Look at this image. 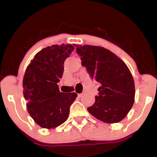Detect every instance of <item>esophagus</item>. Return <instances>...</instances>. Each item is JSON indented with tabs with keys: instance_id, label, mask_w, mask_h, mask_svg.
Here are the masks:
<instances>
[{
	"instance_id": "1",
	"label": "esophagus",
	"mask_w": 157,
	"mask_h": 157,
	"mask_svg": "<svg viewBox=\"0 0 157 157\" xmlns=\"http://www.w3.org/2000/svg\"><path fill=\"white\" fill-rule=\"evenodd\" d=\"M82 95H83V94H82V93L78 94V97H82Z\"/></svg>"
}]
</instances>
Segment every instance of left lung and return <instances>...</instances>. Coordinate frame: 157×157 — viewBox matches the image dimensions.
I'll return each mask as SVG.
<instances>
[{
	"instance_id": "8db88e82",
	"label": "left lung",
	"mask_w": 157,
	"mask_h": 157,
	"mask_svg": "<svg viewBox=\"0 0 157 157\" xmlns=\"http://www.w3.org/2000/svg\"><path fill=\"white\" fill-rule=\"evenodd\" d=\"M81 64L100 84L95 102L87 109L100 121L116 123L123 120L134 102V81L130 70L115 54L101 46L76 45Z\"/></svg>"
}]
</instances>
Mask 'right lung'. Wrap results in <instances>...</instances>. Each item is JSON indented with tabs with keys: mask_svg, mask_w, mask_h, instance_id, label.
Listing matches in <instances>:
<instances>
[{
	"mask_svg": "<svg viewBox=\"0 0 157 157\" xmlns=\"http://www.w3.org/2000/svg\"><path fill=\"white\" fill-rule=\"evenodd\" d=\"M75 49L71 44L52 45L37 52L27 66L23 80L27 110L37 125L51 129L68 119L76 93H63L57 82L63 73L65 60Z\"/></svg>",
	"mask_w": 157,
	"mask_h": 157,
	"instance_id": "obj_1",
	"label": "right lung"
}]
</instances>
